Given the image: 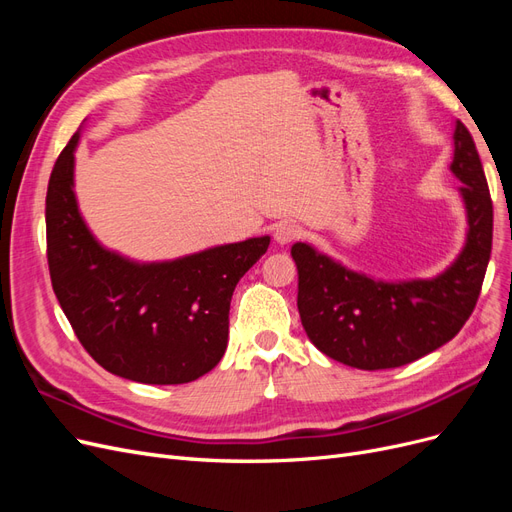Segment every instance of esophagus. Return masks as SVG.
<instances>
[{"instance_id":"1","label":"esophagus","mask_w":512,"mask_h":512,"mask_svg":"<svg viewBox=\"0 0 512 512\" xmlns=\"http://www.w3.org/2000/svg\"><path fill=\"white\" fill-rule=\"evenodd\" d=\"M301 235V228L294 224V222H280V224H275V228H273V237H275V241L277 243H282V245H286V243H290V241H294Z\"/></svg>"}]
</instances>
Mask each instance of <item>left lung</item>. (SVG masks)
Wrapping results in <instances>:
<instances>
[{"instance_id": "left-lung-1", "label": "left lung", "mask_w": 512, "mask_h": 512, "mask_svg": "<svg viewBox=\"0 0 512 512\" xmlns=\"http://www.w3.org/2000/svg\"><path fill=\"white\" fill-rule=\"evenodd\" d=\"M451 170L468 235L451 267L431 280L384 282L356 273L307 243L292 245L299 314L312 344L356 369H391L444 346L472 316L491 256L493 205L474 138L455 121Z\"/></svg>"}]
</instances>
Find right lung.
Listing matches in <instances>:
<instances>
[{
  "mask_svg": "<svg viewBox=\"0 0 512 512\" xmlns=\"http://www.w3.org/2000/svg\"><path fill=\"white\" fill-rule=\"evenodd\" d=\"M76 132L46 190V258L55 297L83 348L115 376L185 384L220 363L230 299L267 252L269 237L209 247L164 262L106 250L81 218L74 194Z\"/></svg>",
  "mask_w": 512,
  "mask_h": 512,
  "instance_id": "obj_1",
  "label": "right lung"
}]
</instances>
